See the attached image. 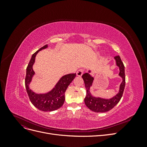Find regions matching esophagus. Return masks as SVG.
I'll list each match as a JSON object with an SVG mask.
<instances>
[{
  "mask_svg": "<svg viewBox=\"0 0 147 147\" xmlns=\"http://www.w3.org/2000/svg\"><path fill=\"white\" fill-rule=\"evenodd\" d=\"M83 73H84V70L83 69H79L77 70V76L82 77Z\"/></svg>",
  "mask_w": 147,
  "mask_h": 147,
  "instance_id": "1",
  "label": "esophagus"
}]
</instances>
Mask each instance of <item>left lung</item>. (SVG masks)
Returning a JSON list of instances; mask_svg holds the SVG:
<instances>
[{
    "label": "left lung",
    "mask_w": 147,
    "mask_h": 147,
    "mask_svg": "<svg viewBox=\"0 0 147 147\" xmlns=\"http://www.w3.org/2000/svg\"><path fill=\"white\" fill-rule=\"evenodd\" d=\"M116 65L118 67L119 72L118 75L122 78L117 94L110 99L102 98L100 97L93 96L90 92L91 87H92L94 78L91 76V70L88 73L84 74L82 78L85 84L86 90V95L84 98V103L88 109L97 113H103L108 112L112 109L121 99L125 86V74H124V66L119 56L114 57Z\"/></svg>",
    "instance_id": "8db88e82"
}]
</instances>
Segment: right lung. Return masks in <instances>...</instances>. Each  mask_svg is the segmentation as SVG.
<instances>
[{
    "label": "right lung",
    "instance_id": "1",
    "mask_svg": "<svg viewBox=\"0 0 147 147\" xmlns=\"http://www.w3.org/2000/svg\"><path fill=\"white\" fill-rule=\"evenodd\" d=\"M48 48V45L43 46L32 55L26 69L25 86L31 103L38 110L43 112H51L63 106L65 100V92L70 83L76 77V74H69L62 77L51 90L46 93H36L29 87L35 75L33 65L37 53Z\"/></svg>",
    "mask_w": 147,
    "mask_h": 147
}]
</instances>
